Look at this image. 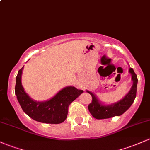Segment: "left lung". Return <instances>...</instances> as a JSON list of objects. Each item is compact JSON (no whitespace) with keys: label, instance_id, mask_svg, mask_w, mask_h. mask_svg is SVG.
<instances>
[{"label":"left lung","instance_id":"left-lung-1","mask_svg":"<svg viewBox=\"0 0 150 150\" xmlns=\"http://www.w3.org/2000/svg\"><path fill=\"white\" fill-rule=\"evenodd\" d=\"M129 73L132 75L133 85L129 92L120 101L110 105H104L99 101L95 95L91 92H87L92 96V103L88 105V110L92 116L98 120L108 119L115 116H120L129 108L136 98L137 76L132 67L129 68Z\"/></svg>","mask_w":150,"mask_h":150}]
</instances>
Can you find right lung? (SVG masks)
<instances>
[{
    "mask_svg": "<svg viewBox=\"0 0 150 150\" xmlns=\"http://www.w3.org/2000/svg\"><path fill=\"white\" fill-rule=\"evenodd\" d=\"M23 67L19 70L16 77L15 93L18 101L25 114L34 120L49 124H60L65 120L68 107L83 93L73 86L63 88L50 100L45 102H36L32 100L24 91L21 83Z\"/></svg>",
    "mask_w": 150,
    "mask_h": 150,
    "instance_id": "add662e5",
    "label": "right lung"
}]
</instances>
